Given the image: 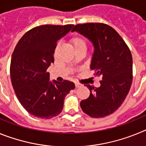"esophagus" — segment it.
Returning a JSON list of instances; mask_svg holds the SVG:
<instances>
[{"instance_id": "esophagus-1", "label": "esophagus", "mask_w": 146, "mask_h": 146, "mask_svg": "<svg viewBox=\"0 0 146 146\" xmlns=\"http://www.w3.org/2000/svg\"><path fill=\"white\" fill-rule=\"evenodd\" d=\"M74 85H75L76 88H79V87H80V86H81V85L80 84L79 82H74Z\"/></svg>"}]
</instances>
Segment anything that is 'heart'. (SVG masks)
Listing matches in <instances>:
<instances>
[{
	"label": "heart",
	"mask_w": 146,
	"mask_h": 146,
	"mask_svg": "<svg viewBox=\"0 0 146 146\" xmlns=\"http://www.w3.org/2000/svg\"><path fill=\"white\" fill-rule=\"evenodd\" d=\"M70 42L75 50V51L80 50V49H86V46H87L86 42L82 36H75L72 37L70 40Z\"/></svg>",
	"instance_id": "1"
}]
</instances>
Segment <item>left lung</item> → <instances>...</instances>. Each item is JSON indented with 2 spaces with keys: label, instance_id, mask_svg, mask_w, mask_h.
<instances>
[{
  "label": "left lung",
  "instance_id": "8db88e82",
  "mask_svg": "<svg viewBox=\"0 0 146 146\" xmlns=\"http://www.w3.org/2000/svg\"><path fill=\"white\" fill-rule=\"evenodd\" d=\"M88 38L94 47L91 68L100 77L101 86L90 90L81 109L92 118H103L114 113L126 99L132 82V56L118 32L104 23L77 24L72 30Z\"/></svg>",
  "mask_w": 146,
  "mask_h": 146
}]
</instances>
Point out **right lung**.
<instances>
[{
  "label": "right lung",
  "instance_id": "right-lung-1",
  "mask_svg": "<svg viewBox=\"0 0 146 146\" xmlns=\"http://www.w3.org/2000/svg\"><path fill=\"white\" fill-rule=\"evenodd\" d=\"M73 25H44L32 28L17 44L10 76L22 106L37 118L50 119L61 113L64 98L75 88L68 80L50 81L47 69L54 63L57 42Z\"/></svg>",
  "mask_w": 146,
  "mask_h": 146
}]
</instances>
